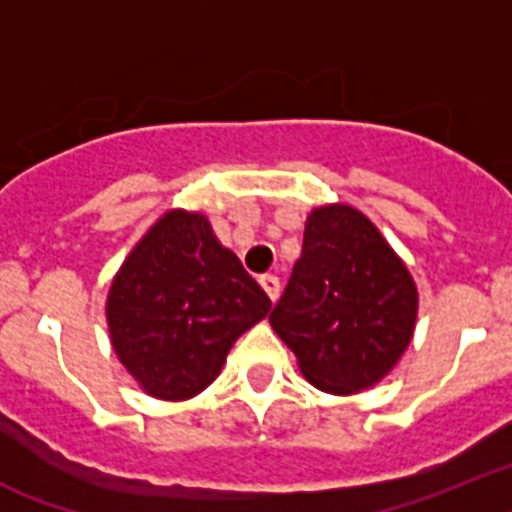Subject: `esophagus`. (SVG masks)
I'll return each instance as SVG.
<instances>
[{
    "instance_id": "obj_1",
    "label": "esophagus",
    "mask_w": 512,
    "mask_h": 512,
    "mask_svg": "<svg viewBox=\"0 0 512 512\" xmlns=\"http://www.w3.org/2000/svg\"><path fill=\"white\" fill-rule=\"evenodd\" d=\"M260 286H262V291L268 293L270 301L278 299V293H281V281H278L275 275H262V278H260Z\"/></svg>"
}]
</instances>
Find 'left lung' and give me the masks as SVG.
<instances>
[{"instance_id":"left-lung-1","label":"left lung","mask_w":512,"mask_h":512,"mask_svg":"<svg viewBox=\"0 0 512 512\" xmlns=\"http://www.w3.org/2000/svg\"><path fill=\"white\" fill-rule=\"evenodd\" d=\"M417 306L415 278L379 226L355 206L327 203L306 216L301 257L270 327L311 386L348 397L397 366Z\"/></svg>"}]
</instances>
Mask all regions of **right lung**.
<instances>
[{
	"mask_svg": "<svg viewBox=\"0 0 512 512\" xmlns=\"http://www.w3.org/2000/svg\"><path fill=\"white\" fill-rule=\"evenodd\" d=\"M270 311L201 211H164L133 244L105 301L110 345L154 399L185 402L216 381L231 345Z\"/></svg>",
	"mask_w": 512,
	"mask_h": 512,
	"instance_id": "obj_1",
	"label": "right lung"
}]
</instances>
